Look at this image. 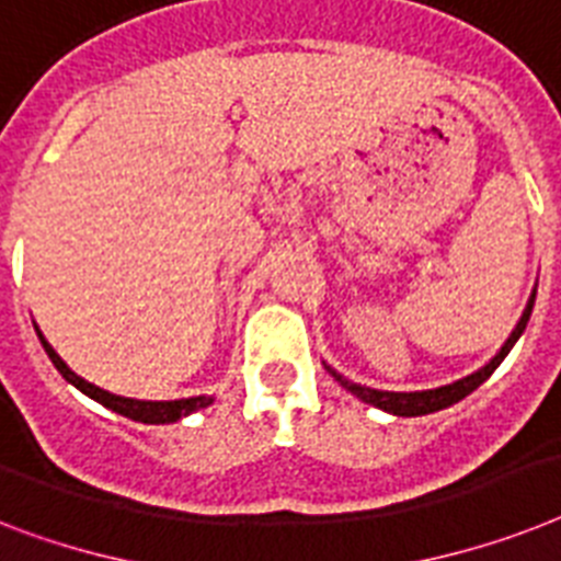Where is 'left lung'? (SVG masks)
Here are the masks:
<instances>
[{
  "label": "left lung",
  "instance_id": "1",
  "mask_svg": "<svg viewBox=\"0 0 561 561\" xmlns=\"http://www.w3.org/2000/svg\"><path fill=\"white\" fill-rule=\"evenodd\" d=\"M534 300H536V289L530 291V300H527L525 312H522L519 323L513 327L511 337L504 341V346L499 350L493 358L484 364L481 369H476V373L465 375V378H458V381L453 383H444V387H436V390H415V392H392V390H373V387H360V383L350 381V378H344L341 373H335L332 367L330 375L335 378L341 387H344L346 392H353L355 398H360L364 404H373L378 407V410H383V413H392V415H404V419H415V415H430V413H438V410H444V407H453L458 404L461 398L470 396V392L479 387V383H484L490 378V375L496 373V367L502 364L504 358H507V353L513 350V344L519 341L522 332H525L527 321H530V312H534Z\"/></svg>",
  "mask_w": 561,
  "mask_h": 561
}]
</instances>
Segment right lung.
Returning <instances> with one entry per match:
<instances>
[{
	"instance_id": "right-lung-1",
	"label": "right lung",
	"mask_w": 561,
	"mask_h": 561,
	"mask_svg": "<svg viewBox=\"0 0 561 561\" xmlns=\"http://www.w3.org/2000/svg\"><path fill=\"white\" fill-rule=\"evenodd\" d=\"M36 335H39L42 346H45V353H48L50 364L59 369V375H62L65 381L73 383L77 390L85 392L88 398H94V401H100L103 407H108V410H114V413L125 415V419L131 421H142V424H171V421H180L186 419V415L197 413V410H203V407H208L215 398L211 396H192V398H174V401H140V398H125V396H114V392L108 390H100L96 383L85 381V378H80V375L73 373L68 364H65L62 358L57 355V350L45 341V335H42L39 330H36Z\"/></svg>"
}]
</instances>
